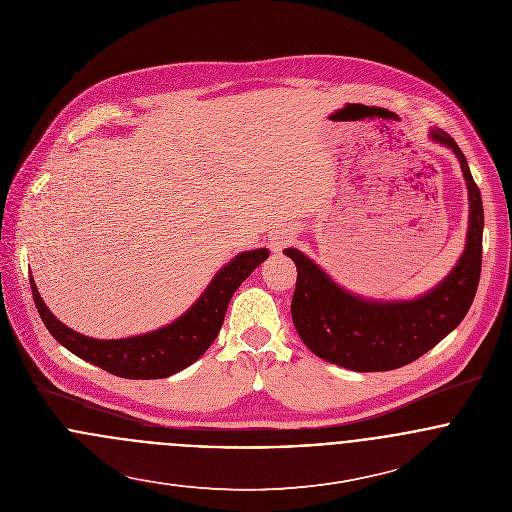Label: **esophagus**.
<instances>
[{"label": "esophagus", "mask_w": 512, "mask_h": 512, "mask_svg": "<svg viewBox=\"0 0 512 512\" xmlns=\"http://www.w3.org/2000/svg\"><path fill=\"white\" fill-rule=\"evenodd\" d=\"M288 242H290V234H288L286 230H278V232H274V234L270 236V248H272L274 252L282 250Z\"/></svg>", "instance_id": "esophagus-1"}]
</instances>
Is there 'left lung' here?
I'll use <instances>...</instances> for the list:
<instances>
[{
	"mask_svg": "<svg viewBox=\"0 0 512 512\" xmlns=\"http://www.w3.org/2000/svg\"><path fill=\"white\" fill-rule=\"evenodd\" d=\"M434 144L455 153L469 197L465 250L451 272L414 299H372L341 288L319 264L297 248H286L297 268L292 319L305 347L319 359L357 372L408 365L434 349L467 315L481 276L483 201L467 159L441 128Z\"/></svg>",
	"mask_w": 512,
	"mask_h": 512,
	"instance_id": "left-lung-1",
	"label": "left lung"
}]
</instances>
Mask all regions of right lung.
Masks as SVG:
<instances>
[{"instance_id":"right-lung-1","label":"right lung","mask_w":512,"mask_h":512,"mask_svg":"<svg viewBox=\"0 0 512 512\" xmlns=\"http://www.w3.org/2000/svg\"><path fill=\"white\" fill-rule=\"evenodd\" d=\"M268 256V248L240 252L220 268L205 292L181 317L155 331L126 339H92L76 333L51 313L33 276L29 282L45 327L65 349L116 376L149 380L171 376L201 359L219 335L230 297Z\"/></svg>"}]
</instances>
